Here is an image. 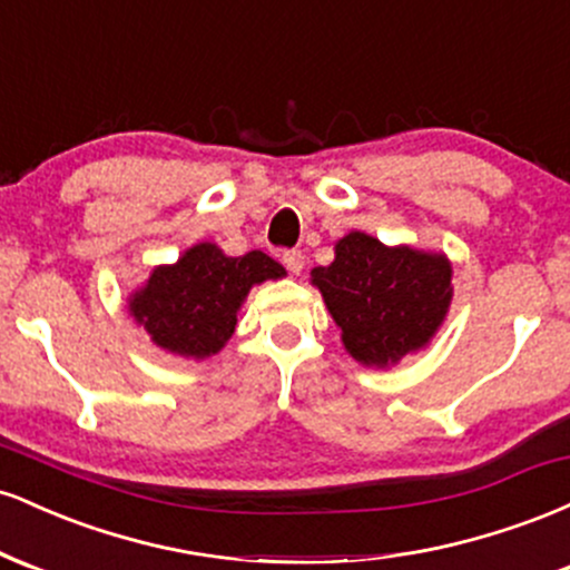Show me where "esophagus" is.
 Returning <instances> with one entry per match:
<instances>
[{
  "instance_id": "obj_1",
  "label": "esophagus",
  "mask_w": 570,
  "mask_h": 570,
  "mask_svg": "<svg viewBox=\"0 0 570 570\" xmlns=\"http://www.w3.org/2000/svg\"><path fill=\"white\" fill-rule=\"evenodd\" d=\"M284 265H286V271L289 273H294V276H299V273H303V267H305V254L303 252H297V248H289V252H284Z\"/></svg>"
}]
</instances>
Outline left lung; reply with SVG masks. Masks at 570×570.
I'll use <instances>...</instances> for the list:
<instances>
[{
  "mask_svg": "<svg viewBox=\"0 0 570 570\" xmlns=\"http://www.w3.org/2000/svg\"><path fill=\"white\" fill-rule=\"evenodd\" d=\"M453 267L444 254L410 246H385L353 230L335 244V263L313 267L343 345L367 367H391L407 353L426 348L450 299Z\"/></svg>",
  "mask_w": 570,
  "mask_h": 570,
  "instance_id": "1",
  "label": "left lung"
}]
</instances>
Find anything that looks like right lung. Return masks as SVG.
<instances>
[{"instance_id": "1", "label": "right lung", "mask_w": 570, "mask_h": 570, "mask_svg": "<svg viewBox=\"0 0 570 570\" xmlns=\"http://www.w3.org/2000/svg\"><path fill=\"white\" fill-rule=\"evenodd\" d=\"M286 271L265 252L227 257L217 244H195L179 263L155 267L128 311L149 340L185 358H208L225 348L248 289Z\"/></svg>"}]
</instances>
